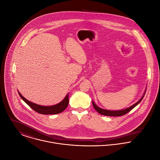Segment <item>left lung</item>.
I'll return each instance as SVG.
<instances>
[{
  "mask_svg": "<svg viewBox=\"0 0 160 160\" xmlns=\"http://www.w3.org/2000/svg\"><path fill=\"white\" fill-rule=\"evenodd\" d=\"M145 92L144 94V95L142 96V97L134 105H132L131 107L127 108L126 109H124V110H117V111H111V110H104V109H102L100 107H98L97 105H96L93 101H92V106L94 107V109L97 110L100 114L101 115H105V116H111V117H118V116H122L126 113H127L128 112H129L131 110H132L136 106H137L141 102V100H142L145 94Z\"/></svg>",
  "mask_w": 160,
  "mask_h": 160,
  "instance_id": "8db88e82",
  "label": "left lung"
}]
</instances>
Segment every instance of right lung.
<instances>
[{"mask_svg":"<svg viewBox=\"0 0 160 160\" xmlns=\"http://www.w3.org/2000/svg\"><path fill=\"white\" fill-rule=\"evenodd\" d=\"M19 94L20 97L22 99V100L28 105L32 109L37 112L38 113L43 114V115H51V114H58L61 112H62L68 106L69 104V94H68L65 98L63 99L60 103L52 105V106H42L39 105L35 103H32L28 100H26L25 98H24L21 94L19 92Z\"/></svg>","mask_w":160,"mask_h":160,"instance_id":"add662e5","label":"right lung"}]
</instances>
